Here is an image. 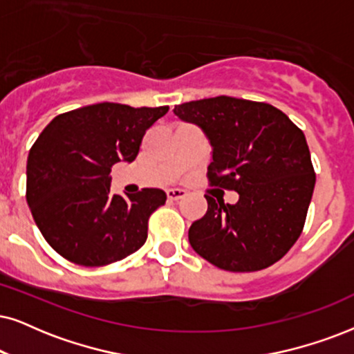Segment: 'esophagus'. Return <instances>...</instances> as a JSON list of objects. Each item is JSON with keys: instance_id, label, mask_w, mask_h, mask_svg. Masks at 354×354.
<instances>
[{"instance_id": "esophagus-1", "label": "esophagus", "mask_w": 354, "mask_h": 354, "mask_svg": "<svg viewBox=\"0 0 354 354\" xmlns=\"http://www.w3.org/2000/svg\"><path fill=\"white\" fill-rule=\"evenodd\" d=\"M186 194H187V192L183 191V189H169V191H167V196H168L169 201H180L183 198H186Z\"/></svg>"}]
</instances>
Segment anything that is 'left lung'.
Masks as SVG:
<instances>
[{
	"instance_id": "8db88e82",
	"label": "left lung",
	"mask_w": 354,
	"mask_h": 354,
	"mask_svg": "<svg viewBox=\"0 0 354 354\" xmlns=\"http://www.w3.org/2000/svg\"><path fill=\"white\" fill-rule=\"evenodd\" d=\"M173 113L209 137V185L240 196L225 204L205 194L209 207L191 225V247L232 272L274 265L301 236L314 194L304 132L274 106L230 96L183 102Z\"/></svg>"
}]
</instances>
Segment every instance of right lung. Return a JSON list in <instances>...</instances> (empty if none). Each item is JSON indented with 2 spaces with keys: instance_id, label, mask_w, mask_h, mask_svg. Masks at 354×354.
<instances>
[{
  "instance_id": "right-lung-1",
  "label": "right lung",
  "mask_w": 354,
  "mask_h": 354,
  "mask_svg": "<svg viewBox=\"0 0 354 354\" xmlns=\"http://www.w3.org/2000/svg\"><path fill=\"white\" fill-rule=\"evenodd\" d=\"M168 106L100 102L58 114L30 147L26 199L47 243L82 266H106L137 252L167 194L144 187L111 194V168L133 162Z\"/></svg>"
}]
</instances>
